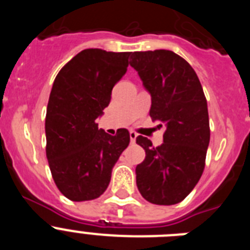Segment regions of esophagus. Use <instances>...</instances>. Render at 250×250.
Here are the masks:
<instances>
[{
  "mask_svg": "<svg viewBox=\"0 0 250 250\" xmlns=\"http://www.w3.org/2000/svg\"><path fill=\"white\" fill-rule=\"evenodd\" d=\"M136 138H138V134L131 130V131H130V141H131V143H135Z\"/></svg>",
  "mask_w": 250,
  "mask_h": 250,
  "instance_id": "34e87169",
  "label": "esophagus"
}]
</instances>
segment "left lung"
I'll use <instances>...</instances> for the list:
<instances>
[{"instance_id": "left-lung-1", "label": "left lung", "mask_w": 250, "mask_h": 250, "mask_svg": "<svg viewBox=\"0 0 250 250\" xmlns=\"http://www.w3.org/2000/svg\"><path fill=\"white\" fill-rule=\"evenodd\" d=\"M130 59L151 95L150 118L165 126L164 143L158 147L147 138H136L145 150L135 170L136 185L152 204H176L204 171L210 140L207 99L194 68L173 51H139Z\"/></svg>"}]
</instances>
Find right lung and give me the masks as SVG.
<instances>
[{"label": "right lung", "instance_id": "right-lung-1", "mask_svg": "<svg viewBox=\"0 0 250 250\" xmlns=\"http://www.w3.org/2000/svg\"><path fill=\"white\" fill-rule=\"evenodd\" d=\"M130 52L86 48L72 57L52 85L46 111V156L59 190L72 202L96 199L130 143L99 129L96 119L110 104L115 83L125 75Z\"/></svg>", "mask_w": 250, "mask_h": 250}]
</instances>
